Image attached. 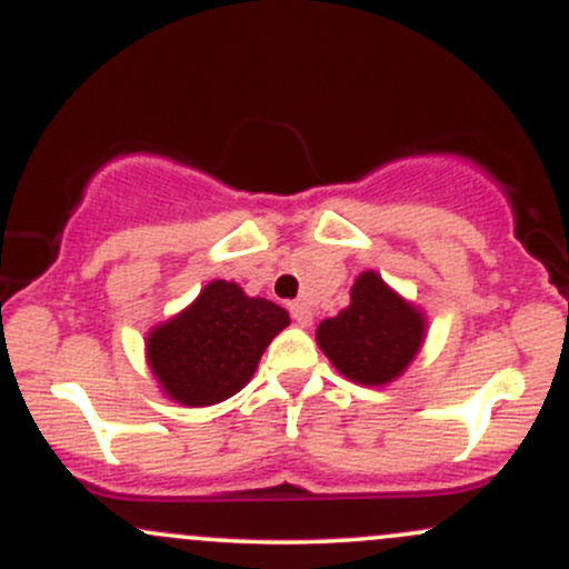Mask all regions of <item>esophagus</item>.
I'll return each mask as SVG.
<instances>
[{"label": "esophagus", "mask_w": 569, "mask_h": 569, "mask_svg": "<svg viewBox=\"0 0 569 569\" xmlns=\"http://www.w3.org/2000/svg\"><path fill=\"white\" fill-rule=\"evenodd\" d=\"M291 318L297 321L299 326H310L312 323V307L305 302V299H297V302H291Z\"/></svg>", "instance_id": "esophagus-1"}]
</instances>
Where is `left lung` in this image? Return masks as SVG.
<instances>
[{
	"label": "left lung",
	"mask_w": 569,
	"mask_h": 569,
	"mask_svg": "<svg viewBox=\"0 0 569 569\" xmlns=\"http://www.w3.org/2000/svg\"><path fill=\"white\" fill-rule=\"evenodd\" d=\"M318 348L337 371L358 385H388L415 361L426 339V316L385 286L377 272H361L350 305L316 331Z\"/></svg>",
	"instance_id": "8db88e82"
}]
</instances>
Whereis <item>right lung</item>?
Masks as SVG:
<instances>
[{"label": "right lung", "mask_w": 569, "mask_h": 569, "mask_svg": "<svg viewBox=\"0 0 569 569\" xmlns=\"http://www.w3.org/2000/svg\"><path fill=\"white\" fill-rule=\"evenodd\" d=\"M289 326V312L238 283L211 280L200 297L147 337V361L162 393L184 407H211L238 393L259 358Z\"/></svg>", "instance_id": "add662e5"}]
</instances>
